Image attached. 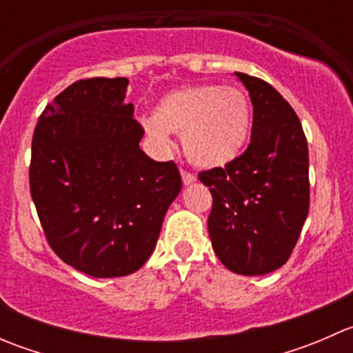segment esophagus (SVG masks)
<instances>
[{"label": "esophagus", "mask_w": 353, "mask_h": 353, "mask_svg": "<svg viewBox=\"0 0 353 353\" xmlns=\"http://www.w3.org/2000/svg\"><path fill=\"white\" fill-rule=\"evenodd\" d=\"M181 176H183V183L184 184H193L194 181H196V176H194L193 172H190V170H186V169H181Z\"/></svg>", "instance_id": "esophagus-1"}]
</instances>
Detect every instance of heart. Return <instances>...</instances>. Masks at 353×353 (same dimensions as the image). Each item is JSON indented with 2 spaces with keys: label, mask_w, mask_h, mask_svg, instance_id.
Instances as JSON below:
<instances>
[{
  "label": "heart",
  "mask_w": 353,
  "mask_h": 353,
  "mask_svg": "<svg viewBox=\"0 0 353 353\" xmlns=\"http://www.w3.org/2000/svg\"><path fill=\"white\" fill-rule=\"evenodd\" d=\"M251 123V102L241 88L205 83L163 95L143 126L162 150L172 148L170 133L183 134L191 162L222 167L243 152Z\"/></svg>",
  "instance_id": "1"
}]
</instances>
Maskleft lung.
Wrapping results in <instances>:
<instances>
[{"label": "left lung", "instance_id": "1", "mask_svg": "<svg viewBox=\"0 0 353 353\" xmlns=\"http://www.w3.org/2000/svg\"><path fill=\"white\" fill-rule=\"evenodd\" d=\"M252 102L248 148L198 174L210 188L212 245L227 270L265 275L288 261L309 213V154L301 119L265 80L236 73Z\"/></svg>", "mask_w": 353, "mask_h": 353}]
</instances>
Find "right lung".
<instances>
[{
  "mask_svg": "<svg viewBox=\"0 0 353 353\" xmlns=\"http://www.w3.org/2000/svg\"><path fill=\"white\" fill-rule=\"evenodd\" d=\"M126 78H85L46 105L32 137L30 194L52 251L97 279L145 265L183 181L140 148Z\"/></svg>",
  "mask_w": 353,
  "mask_h": 353,
  "instance_id": "obj_1",
  "label": "right lung"
}]
</instances>
